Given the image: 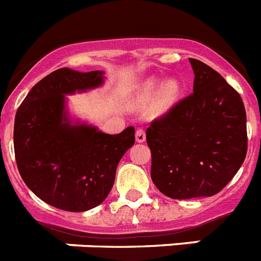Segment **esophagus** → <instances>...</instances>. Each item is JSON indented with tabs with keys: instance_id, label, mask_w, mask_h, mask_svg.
I'll list each match as a JSON object with an SVG mask.
<instances>
[{
	"instance_id": "34e87169",
	"label": "esophagus",
	"mask_w": 261,
	"mask_h": 261,
	"mask_svg": "<svg viewBox=\"0 0 261 261\" xmlns=\"http://www.w3.org/2000/svg\"><path fill=\"white\" fill-rule=\"evenodd\" d=\"M135 138H137L138 143H143L146 140V130L142 127L137 128V133H135Z\"/></svg>"
}]
</instances>
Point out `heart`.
I'll return each instance as SVG.
<instances>
[{
  "mask_svg": "<svg viewBox=\"0 0 261 261\" xmlns=\"http://www.w3.org/2000/svg\"><path fill=\"white\" fill-rule=\"evenodd\" d=\"M159 88H160V84L158 80H148L144 84L142 93L146 98H151L159 92ZM178 94H180V85H178L177 81H167V83L163 84L162 89L159 92V106L162 109H168L176 101Z\"/></svg>",
  "mask_w": 261,
  "mask_h": 261,
  "instance_id": "obj_1",
  "label": "heart"
}]
</instances>
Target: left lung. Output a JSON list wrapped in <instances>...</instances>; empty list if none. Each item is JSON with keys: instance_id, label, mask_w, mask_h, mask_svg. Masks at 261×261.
<instances>
[{"instance_id": "obj_1", "label": "left lung", "mask_w": 261, "mask_h": 261, "mask_svg": "<svg viewBox=\"0 0 261 261\" xmlns=\"http://www.w3.org/2000/svg\"><path fill=\"white\" fill-rule=\"evenodd\" d=\"M193 92L151 122V178L174 199L214 196L239 171L247 155L242 97L217 71L189 59Z\"/></svg>"}]
</instances>
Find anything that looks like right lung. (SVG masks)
Listing matches in <instances>:
<instances>
[{
	"mask_svg": "<svg viewBox=\"0 0 261 261\" xmlns=\"http://www.w3.org/2000/svg\"><path fill=\"white\" fill-rule=\"evenodd\" d=\"M102 73L56 69L34 85L15 114L14 153L22 180L42 201L65 212L102 202L118 163L135 143L133 126L109 135L68 121L64 94L99 87Z\"/></svg>",
	"mask_w": 261,
	"mask_h": 261,
	"instance_id": "right-lung-1",
	"label": "right lung"
}]
</instances>
